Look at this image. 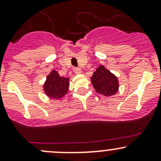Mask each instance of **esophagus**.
<instances>
[{"label":"esophagus","mask_w":161,"mask_h":161,"mask_svg":"<svg viewBox=\"0 0 161 161\" xmlns=\"http://www.w3.org/2000/svg\"><path fill=\"white\" fill-rule=\"evenodd\" d=\"M73 72L75 73V74H80L82 70H81L80 68L78 67H73Z\"/></svg>","instance_id":"esophagus-1"}]
</instances>
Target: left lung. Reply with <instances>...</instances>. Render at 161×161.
Returning <instances> with one entry per match:
<instances>
[{"instance_id":"obj_1","label":"left lung","mask_w":161,"mask_h":161,"mask_svg":"<svg viewBox=\"0 0 161 161\" xmlns=\"http://www.w3.org/2000/svg\"><path fill=\"white\" fill-rule=\"evenodd\" d=\"M91 80L96 92L102 95H114L118 91L117 78L104 66H98L91 77Z\"/></svg>"}]
</instances>
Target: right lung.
I'll list each match as a JSON object with an SVG mask.
<instances>
[{
  "instance_id": "1",
  "label": "right lung",
  "mask_w": 161,
  "mask_h": 161,
  "mask_svg": "<svg viewBox=\"0 0 161 161\" xmlns=\"http://www.w3.org/2000/svg\"><path fill=\"white\" fill-rule=\"evenodd\" d=\"M69 88V78L60 76L57 71L53 70L47 75L44 85V90L48 97L53 99L61 98L67 93Z\"/></svg>"
}]
</instances>
